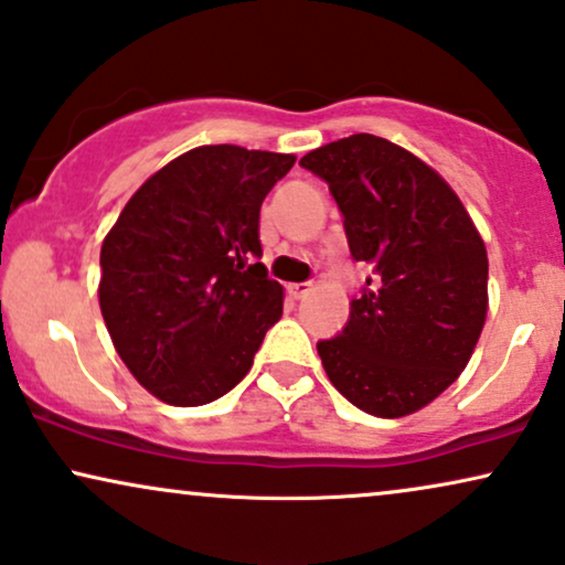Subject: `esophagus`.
<instances>
[{"mask_svg":"<svg viewBox=\"0 0 565 565\" xmlns=\"http://www.w3.org/2000/svg\"><path fill=\"white\" fill-rule=\"evenodd\" d=\"M309 290H311V282H290L288 285V294H290V298H296V301L309 294Z\"/></svg>","mask_w":565,"mask_h":565,"instance_id":"34e87169","label":"esophagus"}]
</instances>
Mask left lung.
<instances>
[{"label": "left lung", "instance_id": "1", "mask_svg": "<svg viewBox=\"0 0 565 565\" xmlns=\"http://www.w3.org/2000/svg\"><path fill=\"white\" fill-rule=\"evenodd\" d=\"M301 167L330 185L351 256L372 267L343 332L317 343L327 377L366 414H414L475 351L487 317L484 243L452 188L387 138H340Z\"/></svg>", "mask_w": 565, "mask_h": 565}]
</instances>
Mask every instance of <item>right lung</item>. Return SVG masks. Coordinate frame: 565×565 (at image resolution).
<instances>
[{
  "instance_id": "obj_1",
  "label": "right lung",
  "mask_w": 565,
  "mask_h": 565,
  "mask_svg": "<svg viewBox=\"0 0 565 565\" xmlns=\"http://www.w3.org/2000/svg\"><path fill=\"white\" fill-rule=\"evenodd\" d=\"M296 157L199 146L134 193L102 243L99 306L141 385L204 406L246 377L282 315L262 259L259 209Z\"/></svg>"
}]
</instances>
